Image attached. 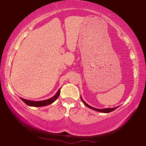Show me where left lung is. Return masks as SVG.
Masks as SVG:
<instances>
[{"label":"left lung","mask_w":146,"mask_h":146,"mask_svg":"<svg viewBox=\"0 0 146 146\" xmlns=\"http://www.w3.org/2000/svg\"><path fill=\"white\" fill-rule=\"evenodd\" d=\"M80 98H81V100L82 101V102L87 107H88V108H91V109H92V110H96V111H100V112H102V113H109V112H111V111H113L114 110H115L117 108V107H115V108H104V109H97V108H93V107H92V106H89L88 104H87L83 100V99L82 98V97H80Z\"/></svg>","instance_id":"1"}]
</instances>
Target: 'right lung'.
Wrapping results in <instances>:
<instances>
[{"label":"right lung","mask_w":146,"mask_h":146,"mask_svg":"<svg viewBox=\"0 0 146 146\" xmlns=\"http://www.w3.org/2000/svg\"><path fill=\"white\" fill-rule=\"evenodd\" d=\"M60 88L58 90L57 93L53 97H52L51 98L46 100L42 101H32V100H28L24 99L21 98V99L25 102L26 104L30 106H34V107H41V106H45L51 104L52 103H53L58 98L60 95Z\"/></svg>","instance_id":"right-lung-1"}]
</instances>
